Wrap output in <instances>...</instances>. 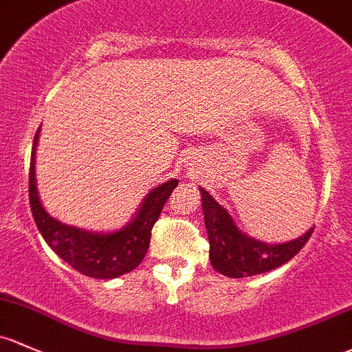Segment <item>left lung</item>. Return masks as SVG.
<instances>
[{"label":"left lung","instance_id":"left-lung-1","mask_svg":"<svg viewBox=\"0 0 352 352\" xmlns=\"http://www.w3.org/2000/svg\"><path fill=\"white\" fill-rule=\"evenodd\" d=\"M199 192L210 240L211 265L226 277H252L274 270L300 252L312 235L314 228L285 243H263L241 232L228 211L206 190L199 188Z\"/></svg>","mask_w":352,"mask_h":352}]
</instances>
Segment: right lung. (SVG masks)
Segmentation results:
<instances>
[{
    "label": "right lung",
    "mask_w": 352,
    "mask_h": 352,
    "mask_svg": "<svg viewBox=\"0 0 352 352\" xmlns=\"http://www.w3.org/2000/svg\"><path fill=\"white\" fill-rule=\"evenodd\" d=\"M40 129L36 131L30 161V205L38 232L63 262L87 277L116 278L134 270L146 256L151 243V230L160 218L166 199L177 186L169 179L151 190L142 199L132 220L117 232L96 233L65 225L52 217L40 201L35 176V154Z\"/></svg>",
    "instance_id": "1"
}]
</instances>
